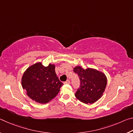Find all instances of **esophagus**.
<instances>
[{"label":"esophagus","mask_w":133,"mask_h":133,"mask_svg":"<svg viewBox=\"0 0 133 133\" xmlns=\"http://www.w3.org/2000/svg\"><path fill=\"white\" fill-rule=\"evenodd\" d=\"M70 82L69 80H67L66 82H64V84H65V85H69V84H70Z\"/></svg>","instance_id":"1"}]
</instances>
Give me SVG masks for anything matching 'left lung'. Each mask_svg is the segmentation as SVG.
Wrapping results in <instances>:
<instances>
[{
  "label": "left lung",
  "instance_id": "8db88e82",
  "mask_svg": "<svg viewBox=\"0 0 133 133\" xmlns=\"http://www.w3.org/2000/svg\"><path fill=\"white\" fill-rule=\"evenodd\" d=\"M78 75L81 85L75 94V96L85 104H93L102 96L106 88L107 79L104 73L96 69H83L81 66L73 69Z\"/></svg>",
  "mask_w": 133,
  "mask_h": 133
}]
</instances>
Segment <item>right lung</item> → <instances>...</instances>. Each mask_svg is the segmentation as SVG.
<instances>
[{
    "mask_svg": "<svg viewBox=\"0 0 133 133\" xmlns=\"http://www.w3.org/2000/svg\"><path fill=\"white\" fill-rule=\"evenodd\" d=\"M22 86L31 99L46 104L57 96L63 83L55 71V65L45 67L37 63L29 67L22 76Z\"/></svg>",
    "mask_w": 133,
    "mask_h": 133,
    "instance_id": "add662e5",
    "label": "right lung"
}]
</instances>
